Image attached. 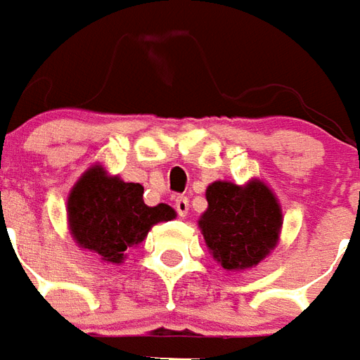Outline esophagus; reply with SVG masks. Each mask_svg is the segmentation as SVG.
Masks as SVG:
<instances>
[{
    "instance_id": "1",
    "label": "esophagus",
    "mask_w": 360,
    "mask_h": 360,
    "mask_svg": "<svg viewBox=\"0 0 360 360\" xmlns=\"http://www.w3.org/2000/svg\"><path fill=\"white\" fill-rule=\"evenodd\" d=\"M174 207H176V213L180 217H186L188 215V209H190V200L186 198V195H178L174 201Z\"/></svg>"
}]
</instances>
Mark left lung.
Wrapping results in <instances>:
<instances>
[{"instance_id":"1","label":"left lung","mask_w":360,"mask_h":360,"mask_svg":"<svg viewBox=\"0 0 360 360\" xmlns=\"http://www.w3.org/2000/svg\"><path fill=\"white\" fill-rule=\"evenodd\" d=\"M207 211L200 226L207 248L225 269L256 266L275 248L281 229V207L266 184L248 186L213 182L207 192Z\"/></svg>"}]
</instances>
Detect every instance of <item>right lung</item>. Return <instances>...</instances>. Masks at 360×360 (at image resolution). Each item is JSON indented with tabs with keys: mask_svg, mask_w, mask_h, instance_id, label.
<instances>
[{
	"mask_svg": "<svg viewBox=\"0 0 360 360\" xmlns=\"http://www.w3.org/2000/svg\"><path fill=\"white\" fill-rule=\"evenodd\" d=\"M68 217L79 246L96 252L104 262L120 264L124 252L143 242L153 225L174 219L167 203L145 205L143 186L106 176L93 167L79 178L68 200Z\"/></svg>",
	"mask_w": 360,
	"mask_h": 360,
	"instance_id": "obj_1",
	"label": "right lung"
}]
</instances>
